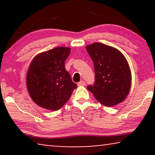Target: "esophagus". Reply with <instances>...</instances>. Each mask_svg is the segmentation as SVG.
Segmentation results:
<instances>
[{
    "instance_id": "34e87169",
    "label": "esophagus",
    "mask_w": 155,
    "mask_h": 155,
    "mask_svg": "<svg viewBox=\"0 0 155 155\" xmlns=\"http://www.w3.org/2000/svg\"><path fill=\"white\" fill-rule=\"evenodd\" d=\"M78 86H84L85 85V82H84V80H81V81H80L79 82H78Z\"/></svg>"
}]
</instances>
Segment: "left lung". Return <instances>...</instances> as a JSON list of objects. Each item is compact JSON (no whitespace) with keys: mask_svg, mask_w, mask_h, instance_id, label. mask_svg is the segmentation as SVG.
I'll use <instances>...</instances> for the list:
<instances>
[{"mask_svg":"<svg viewBox=\"0 0 155 155\" xmlns=\"http://www.w3.org/2000/svg\"><path fill=\"white\" fill-rule=\"evenodd\" d=\"M94 68V82L87 87L95 99L106 107L122 102L131 84L130 68L121 53L101 43L86 46Z\"/></svg>","mask_w":155,"mask_h":155,"instance_id":"1","label":"left lung"}]
</instances>
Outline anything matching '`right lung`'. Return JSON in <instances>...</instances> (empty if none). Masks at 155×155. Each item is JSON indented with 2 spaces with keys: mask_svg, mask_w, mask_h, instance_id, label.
Here are the masks:
<instances>
[{
  "mask_svg": "<svg viewBox=\"0 0 155 155\" xmlns=\"http://www.w3.org/2000/svg\"><path fill=\"white\" fill-rule=\"evenodd\" d=\"M70 53L69 48L56 47L37 55L31 61L27 76V90L39 107L58 110L77 88L65 68Z\"/></svg>",
  "mask_w": 155,
  "mask_h": 155,
  "instance_id": "obj_1",
  "label": "right lung"
}]
</instances>
